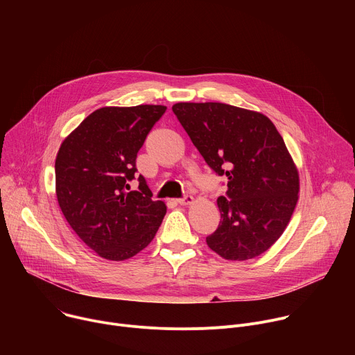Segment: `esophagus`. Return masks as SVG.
Listing matches in <instances>:
<instances>
[{"mask_svg": "<svg viewBox=\"0 0 355 355\" xmlns=\"http://www.w3.org/2000/svg\"><path fill=\"white\" fill-rule=\"evenodd\" d=\"M177 204H180V205H191V204H193V196H191V195H185L184 198H180V199H177Z\"/></svg>", "mask_w": 355, "mask_h": 355, "instance_id": "esophagus-1", "label": "esophagus"}]
</instances>
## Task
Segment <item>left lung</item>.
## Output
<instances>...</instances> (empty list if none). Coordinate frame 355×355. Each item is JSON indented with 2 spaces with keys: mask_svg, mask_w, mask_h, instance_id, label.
Segmentation results:
<instances>
[{
  "mask_svg": "<svg viewBox=\"0 0 355 355\" xmlns=\"http://www.w3.org/2000/svg\"><path fill=\"white\" fill-rule=\"evenodd\" d=\"M173 112L208 166L227 177L209 248L230 261L263 254L286 229L299 198V173L275 125L220 103H178Z\"/></svg>",
  "mask_w": 355,
  "mask_h": 355,
  "instance_id": "left-lung-1",
  "label": "left lung"
}]
</instances>
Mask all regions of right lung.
<instances>
[{
	"label": "right lung",
	"mask_w": 355,
	"mask_h": 355,
	"mask_svg": "<svg viewBox=\"0 0 355 355\" xmlns=\"http://www.w3.org/2000/svg\"><path fill=\"white\" fill-rule=\"evenodd\" d=\"M164 105L104 107L62 143L56 157L59 207L77 236L99 257L123 261L155 239L167 207L146 180L130 191L137 151Z\"/></svg>",
	"instance_id": "obj_1"
}]
</instances>
